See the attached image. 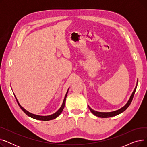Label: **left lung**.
<instances>
[{
    "label": "left lung",
    "mask_w": 147,
    "mask_h": 147,
    "mask_svg": "<svg viewBox=\"0 0 147 147\" xmlns=\"http://www.w3.org/2000/svg\"><path fill=\"white\" fill-rule=\"evenodd\" d=\"M136 87H137V84L133 92V93L132 94V95L130 96V98L129 99V100L128 101L127 103L123 107H122L121 109L117 110V111H113V112H109V113H102V112H98V111H96L94 110H92L91 108L88 105L89 107V109L90 110V111L92 112V114H94L95 115H96V116L97 117H101V118H108V117H113V116H115V115H117L120 113H121L122 112H123L124 111H125L128 107L130 105V104H131V102H132V99L134 98V96L135 95V91H136Z\"/></svg>",
    "instance_id": "obj_1"
}]
</instances>
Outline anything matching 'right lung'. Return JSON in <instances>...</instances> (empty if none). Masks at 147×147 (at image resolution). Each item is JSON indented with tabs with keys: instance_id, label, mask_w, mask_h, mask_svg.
I'll use <instances>...</instances> for the list:
<instances>
[{
	"instance_id": "right-lung-1",
	"label": "right lung",
	"mask_w": 147,
	"mask_h": 147,
	"mask_svg": "<svg viewBox=\"0 0 147 147\" xmlns=\"http://www.w3.org/2000/svg\"><path fill=\"white\" fill-rule=\"evenodd\" d=\"M67 94H68V91H67V94H66V95H65V98H64V99L63 103V104H62V105H61L60 109H59L55 113H54L53 114H52V115H47V116H41V115H38L33 114H32V113H29L28 111H27V110H26L24 109V108H23L22 107H21V106L20 105V104L18 103V101H17V98H16L17 101V102H18V105H19V106H20V107L21 109V110H22L23 111H24V112L28 115V116H29V117H32V118H33V119H36V120H43V121H48V120H53V119H54L57 118L58 116H59V114L62 113V111H63V109H64V106H65V100H66V98H67Z\"/></svg>"
}]
</instances>
